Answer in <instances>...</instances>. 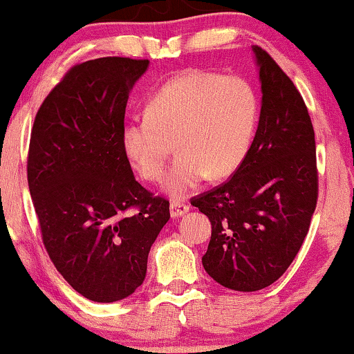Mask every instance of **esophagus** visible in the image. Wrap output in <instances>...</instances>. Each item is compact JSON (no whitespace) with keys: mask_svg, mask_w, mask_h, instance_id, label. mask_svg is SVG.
Returning <instances> with one entry per match:
<instances>
[{"mask_svg":"<svg viewBox=\"0 0 354 354\" xmlns=\"http://www.w3.org/2000/svg\"><path fill=\"white\" fill-rule=\"evenodd\" d=\"M188 211H190V206L185 205V203H182V201H172L171 203V216L172 217L183 216Z\"/></svg>","mask_w":354,"mask_h":354,"instance_id":"34e87169","label":"esophagus"}]
</instances>
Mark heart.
<instances>
[{"label": "heart", "mask_w": 354, "mask_h": 354, "mask_svg": "<svg viewBox=\"0 0 354 354\" xmlns=\"http://www.w3.org/2000/svg\"><path fill=\"white\" fill-rule=\"evenodd\" d=\"M258 120V98L243 77L190 69L174 75L149 100L147 113L125 125L122 143L135 169L151 182L166 178L172 198H187L203 182L224 178L245 161Z\"/></svg>", "instance_id": "b5f03b06"}]
</instances>
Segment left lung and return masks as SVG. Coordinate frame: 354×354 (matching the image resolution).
<instances>
[{"mask_svg":"<svg viewBox=\"0 0 354 354\" xmlns=\"http://www.w3.org/2000/svg\"><path fill=\"white\" fill-rule=\"evenodd\" d=\"M263 104L258 130L229 180L193 198L212 230L203 268L222 287L256 292L298 254L317 205L314 129L303 96L268 51L254 45Z\"/></svg>","mask_w":354,"mask_h":354,"instance_id":"obj_1","label":"left lung"}]
</instances>
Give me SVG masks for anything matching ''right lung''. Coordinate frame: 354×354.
<instances>
[{
    "instance_id": "1",
    "label": "right lung",
    "mask_w": 354,
    "mask_h": 354,
    "mask_svg": "<svg viewBox=\"0 0 354 354\" xmlns=\"http://www.w3.org/2000/svg\"><path fill=\"white\" fill-rule=\"evenodd\" d=\"M148 64L113 56L71 67L30 133L27 180L43 245L66 282L96 303L143 283L171 217L166 198L135 180L122 143L129 91Z\"/></svg>"
}]
</instances>
